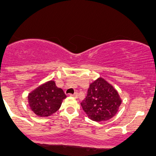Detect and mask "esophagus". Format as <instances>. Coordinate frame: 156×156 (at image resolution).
Listing matches in <instances>:
<instances>
[{
    "instance_id": "obj_1",
    "label": "esophagus",
    "mask_w": 156,
    "mask_h": 156,
    "mask_svg": "<svg viewBox=\"0 0 156 156\" xmlns=\"http://www.w3.org/2000/svg\"><path fill=\"white\" fill-rule=\"evenodd\" d=\"M71 96L73 97V98H78V94L76 92V93H74L73 95H71Z\"/></svg>"
}]
</instances>
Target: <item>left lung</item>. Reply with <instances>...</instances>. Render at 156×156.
Segmentation results:
<instances>
[{
	"instance_id": "left-lung-1",
	"label": "left lung",
	"mask_w": 156,
	"mask_h": 156,
	"mask_svg": "<svg viewBox=\"0 0 156 156\" xmlns=\"http://www.w3.org/2000/svg\"><path fill=\"white\" fill-rule=\"evenodd\" d=\"M121 101L116 89L104 78L98 77L89 84L87 95L81 105L89 119L100 122L113 118Z\"/></svg>"
}]
</instances>
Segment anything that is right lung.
I'll use <instances>...</instances> for the list:
<instances>
[{"label": "right lung", "instance_id": "1", "mask_svg": "<svg viewBox=\"0 0 156 156\" xmlns=\"http://www.w3.org/2000/svg\"><path fill=\"white\" fill-rule=\"evenodd\" d=\"M66 98L63 89L58 88L54 80H49L29 92L28 103L35 115L46 118L55 113Z\"/></svg>", "mask_w": 156, "mask_h": 156}]
</instances>
